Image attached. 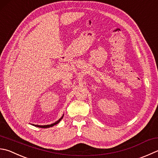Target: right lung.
Instances as JSON below:
<instances>
[{
    "label": "right lung",
    "mask_w": 158,
    "mask_h": 158,
    "mask_svg": "<svg viewBox=\"0 0 158 158\" xmlns=\"http://www.w3.org/2000/svg\"><path fill=\"white\" fill-rule=\"evenodd\" d=\"M63 116H64V115H62V118L59 119V120H58V121H56V123H53V124H48V125H35V124H33V125L35 126V127H40V128H49V127H52L54 126V125H56V124H57L58 123H60V121L62 120V118H63Z\"/></svg>",
    "instance_id": "1"
}]
</instances>
